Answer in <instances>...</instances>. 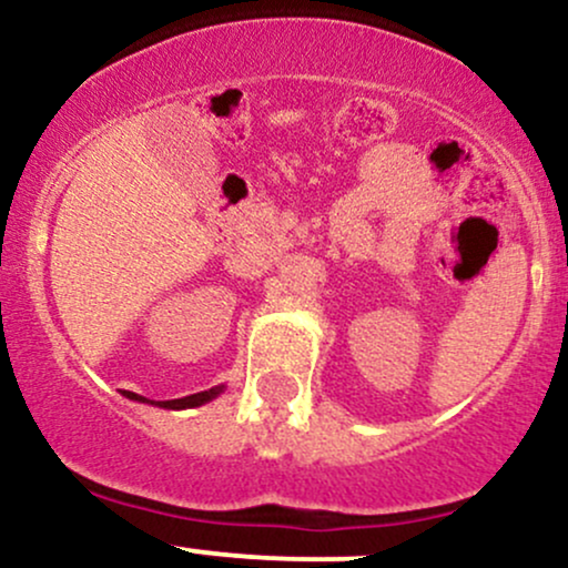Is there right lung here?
<instances>
[{
	"instance_id": "1",
	"label": "right lung",
	"mask_w": 568,
	"mask_h": 568,
	"mask_svg": "<svg viewBox=\"0 0 568 568\" xmlns=\"http://www.w3.org/2000/svg\"><path fill=\"white\" fill-rule=\"evenodd\" d=\"M221 393H224V384H219V387L205 389V393H194V395H186V397H175V400H146V397H143V395H135V393H128V389H122V395L130 397V400L152 403V406H160V408H173V410L205 406V403H211L213 397H219Z\"/></svg>"
}]
</instances>
